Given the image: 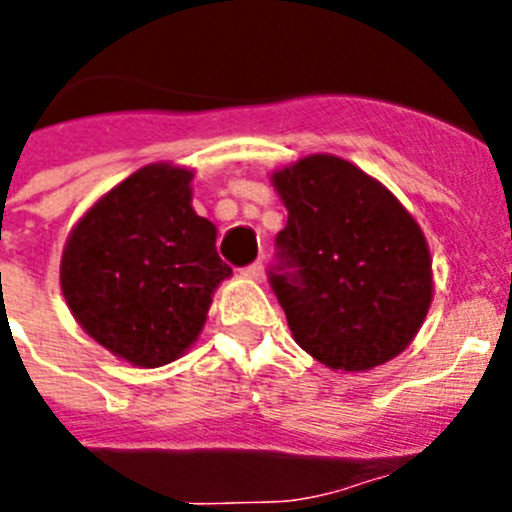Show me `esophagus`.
Returning a JSON list of instances; mask_svg holds the SVG:
<instances>
[{"label":"esophagus","mask_w":512,"mask_h":512,"mask_svg":"<svg viewBox=\"0 0 512 512\" xmlns=\"http://www.w3.org/2000/svg\"><path fill=\"white\" fill-rule=\"evenodd\" d=\"M245 275L250 280H255V283H262V280H265V262L262 260L252 262V265L245 270Z\"/></svg>","instance_id":"obj_1"}]
</instances>
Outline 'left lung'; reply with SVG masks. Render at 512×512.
Returning <instances> with one entry per match:
<instances>
[{"label":"left lung","instance_id":"1","mask_svg":"<svg viewBox=\"0 0 512 512\" xmlns=\"http://www.w3.org/2000/svg\"><path fill=\"white\" fill-rule=\"evenodd\" d=\"M270 181L288 209L280 260L295 267L270 283L295 343L341 374L399 356L434 298L417 219L379 179L333 154L303 156Z\"/></svg>","mask_w":512,"mask_h":512}]
</instances>
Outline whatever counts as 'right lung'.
<instances>
[{
	"instance_id": "add662e5",
	"label": "right lung",
	"mask_w": 512,
	"mask_h": 512,
	"mask_svg": "<svg viewBox=\"0 0 512 512\" xmlns=\"http://www.w3.org/2000/svg\"><path fill=\"white\" fill-rule=\"evenodd\" d=\"M191 181L186 166H141L78 219L62 250L60 290L73 318L138 369L184 356L232 275L217 255V227L191 207Z\"/></svg>"
}]
</instances>
